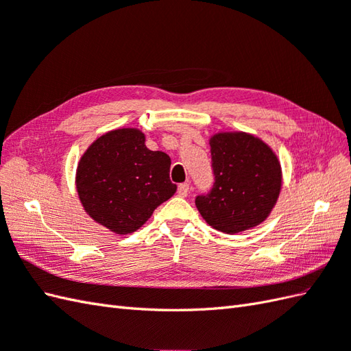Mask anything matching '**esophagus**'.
<instances>
[{
	"label": "esophagus",
	"mask_w": 351,
	"mask_h": 351,
	"mask_svg": "<svg viewBox=\"0 0 351 351\" xmlns=\"http://www.w3.org/2000/svg\"><path fill=\"white\" fill-rule=\"evenodd\" d=\"M189 190H190V185L186 184V182L178 185V194L181 195V197H185V195L189 194Z\"/></svg>",
	"instance_id": "esophagus-1"
}]
</instances>
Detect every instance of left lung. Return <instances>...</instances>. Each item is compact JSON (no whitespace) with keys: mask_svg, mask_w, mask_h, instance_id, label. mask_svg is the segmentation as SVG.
Masks as SVG:
<instances>
[{"mask_svg":"<svg viewBox=\"0 0 351 351\" xmlns=\"http://www.w3.org/2000/svg\"><path fill=\"white\" fill-rule=\"evenodd\" d=\"M214 184L195 197V206L214 229L239 233L260 224L281 190V167L272 149L245 133L210 138Z\"/></svg>","mask_w":351,"mask_h":351,"instance_id":"obj_1","label":"left lung"}]
</instances>
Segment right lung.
Instances as JSON below:
<instances>
[{
    "mask_svg": "<svg viewBox=\"0 0 351 351\" xmlns=\"http://www.w3.org/2000/svg\"><path fill=\"white\" fill-rule=\"evenodd\" d=\"M169 175L167 154L146 148L138 130L122 128L89 146L77 166L76 184L89 217L112 232L127 234L175 194L176 184Z\"/></svg>",
    "mask_w": 351,
    "mask_h": 351,
    "instance_id": "right-lung-1",
    "label": "right lung"
}]
</instances>
